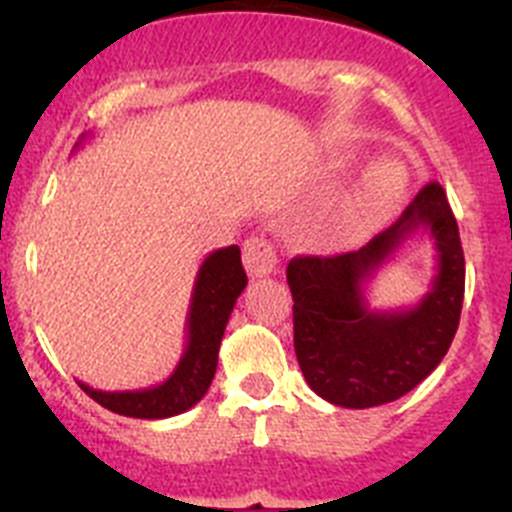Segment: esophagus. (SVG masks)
I'll return each instance as SVG.
<instances>
[{"instance_id":"1","label":"esophagus","mask_w":512,"mask_h":512,"mask_svg":"<svg viewBox=\"0 0 512 512\" xmlns=\"http://www.w3.org/2000/svg\"><path fill=\"white\" fill-rule=\"evenodd\" d=\"M243 266L251 277H269L277 271V253L271 248V243L261 235H251L243 243Z\"/></svg>"}]
</instances>
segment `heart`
Masks as SVG:
<instances>
[{"instance_id":"obj_1","label":"heart","mask_w":512,"mask_h":512,"mask_svg":"<svg viewBox=\"0 0 512 512\" xmlns=\"http://www.w3.org/2000/svg\"><path fill=\"white\" fill-rule=\"evenodd\" d=\"M405 184H408L405 166L395 158H379L361 176L356 202L364 212H379L400 200Z\"/></svg>"}]
</instances>
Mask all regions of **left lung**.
I'll return each mask as SVG.
<instances>
[{"instance_id":"obj_1","label":"left lung","mask_w":512,"mask_h":512,"mask_svg":"<svg viewBox=\"0 0 512 512\" xmlns=\"http://www.w3.org/2000/svg\"><path fill=\"white\" fill-rule=\"evenodd\" d=\"M418 232L431 234L439 253L429 295L410 311H372L363 284ZM287 284L295 354L310 390L354 410L400 400L441 364L459 328L464 251L446 192L425 184L400 220L359 251L297 256Z\"/></svg>"}]
</instances>
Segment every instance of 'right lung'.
<instances>
[{
    "instance_id": "obj_1",
    "label": "right lung",
    "mask_w": 512,
    "mask_h": 512,
    "mask_svg": "<svg viewBox=\"0 0 512 512\" xmlns=\"http://www.w3.org/2000/svg\"><path fill=\"white\" fill-rule=\"evenodd\" d=\"M246 284L248 277L241 264V248L228 246L212 251L202 261L194 279L192 302L187 312V348L171 377L146 390L104 392L79 382L81 390L97 400L102 408L125 415V418L158 420L187 413L210 390L225 325Z\"/></svg>"
}]
</instances>
